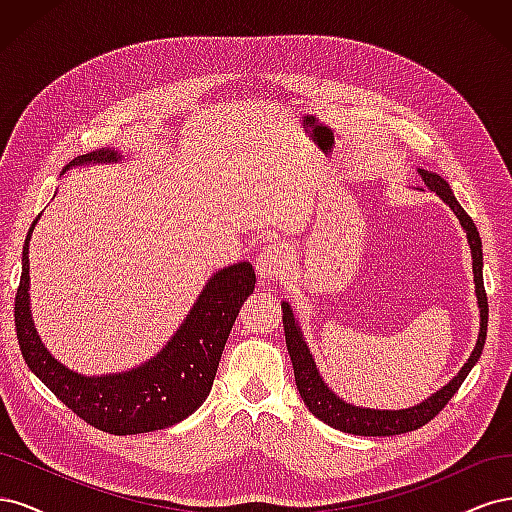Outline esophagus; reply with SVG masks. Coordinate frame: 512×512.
<instances>
[{"mask_svg": "<svg viewBox=\"0 0 512 512\" xmlns=\"http://www.w3.org/2000/svg\"><path fill=\"white\" fill-rule=\"evenodd\" d=\"M256 273L262 282H277L288 269V250L286 245H267L256 256Z\"/></svg>", "mask_w": 512, "mask_h": 512, "instance_id": "esophagus-1", "label": "esophagus"}]
</instances>
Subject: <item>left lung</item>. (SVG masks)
I'll list each match as a JSON object with an SVG mask.
<instances>
[{
  "instance_id": "1",
  "label": "left lung",
  "mask_w": 512,
  "mask_h": 512,
  "mask_svg": "<svg viewBox=\"0 0 512 512\" xmlns=\"http://www.w3.org/2000/svg\"><path fill=\"white\" fill-rule=\"evenodd\" d=\"M418 177L423 179L429 190L436 192L444 203L455 211L459 218L463 230L468 232V241L472 247V267H474V284H476V297H478V307H480V333H478V342L468 359V363L461 367L459 374L448 382L442 391L436 395H431L425 399L423 404H418L408 410H365V408H356L346 404V401L333 395L327 386H324L318 369L314 365L312 354L307 350V344L303 342L301 331L294 322V316L290 312V305L282 303L284 309V333H286V346L290 352V361L294 367V380H297V389L301 393V399L305 401V406L309 408L316 418L324 421L327 425L354 433V436H399V433H408L414 429H421L429 421L436 418L444 406L451 401V397L459 391V386L463 380L468 378L472 367L480 359L485 348V339H487V320H489V305H487V292L483 284V243H480V235L472 222L470 215L463 211V207L457 203V198L440 175L429 173V170L418 168Z\"/></svg>"
}]
</instances>
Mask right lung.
Returning a JSON list of instances; mask_svg holds the SVG:
<instances>
[{
    "instance_id": "right-lung-1",
    "label": "right lung",
    "mask_w": 512,
    "mask_h": 512,
    "mask_svg": "<svg viewBox=\"0 0 512 512\" xmlns=\"http://www.w3.org/2000/svg\"><path fill=\"white\" fill-rule=\"evenodd\" d=\"M111 160H119L115 151L98 149L74 158L66 168ZM36 222L38 218L23 245L21 282L14 297V329L27 367L87 425L115 436L166 429L188 418L207 399L232 324L254 292L256 273L250 262H237L211 277L181 329L156 359L128 374L87 378L46 352L29 316L27 254Z\"/></svg>"
}]
</instances>
